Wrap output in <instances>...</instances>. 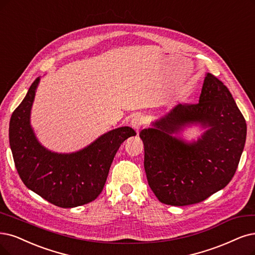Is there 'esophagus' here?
<instances>
[{
  "instance_id": "esophagus-1",
  "label": "esophagus",
  "mask_w": 255,
  "mask_h": 255,
  "mask_svg": "<svg viewBox=\"0 0 255 255\" xmlns=\"http://www.w3.org/2000/svg\"><path fill=\"white\" fill-rule=\"evenodd\" d=\"M131 126H132L133 129H135L136 131H138V129L142 127L144 125V119L142 116H134L132 119H131V122H130Z\"/></svg>"
}]
</instances>
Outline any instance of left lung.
<instances>
[{
	"label": "left lung",
	"instance_id": "8db88e82",
	"mask_svg": "<svg viewBox=\"0 0 255 255\" xmlns=\"http://www.w3.org/2000/svg\"><path fill=\"white\" fill-rule=\"evenodd\" d=\"M193 122L211 129L193 144L173 133ZM155 128L144 129V168L149 187L166 205L188 206L208 199L229 184L246 142L247 125L229 89L206 75L200 101L180 104Z\"/></svg>",
	"mask_w": 255,
	"mask_h": 255
}]
</instances>
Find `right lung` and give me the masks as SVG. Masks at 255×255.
I'll list each match as a JSON object with an SVG mask.
<instances>
[{"mask_svg": "<svg viewBox=\"0 0 255 255\" xmlns=\"http://www.w3.org/2000/svg\"><path fill=\"white\" fill-rule=\"evenodd\" d=\"M36 78L9 123V143L16 171L28 189L62 208L94 201L106 183L121 144L136 133L121 127L99 137L87 148L71 154H58L37 142L29 124Z\"/></svg>", "mask_w": 255, "mask_h": 255, "instance_id": "add662e5", "label": "right lung"}]
</instances>
